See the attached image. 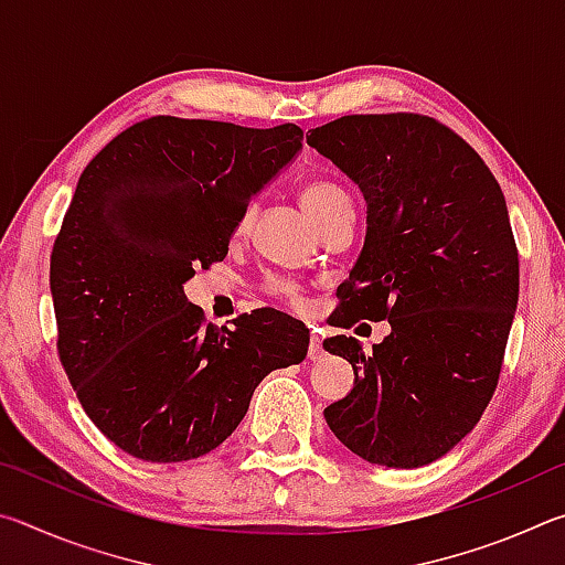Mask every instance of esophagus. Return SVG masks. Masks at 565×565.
Returning a JSON list of instances; mask_svg holds the SVG:
<instances>
[{"label": "esophagus", "mask_w": 565, "mask_h": 565, "mask_svg": "<svg viewBox=\"0 0 565 565\" xmlns=\"http://www.w3.org/2000/svg\"><path fill=\"white\" fill-rule=\"evenodd\" d=\"M323 356H327V351H323V343L319 337H311L309 341V359L311 361H321Z\"/></svg>", "instance_id": "esophagus-1"}]
</instances>
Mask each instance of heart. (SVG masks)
I'll return each mask as SVG.
<instances>
[{
	"label": "heart",
	"mask_w": 565,
	"mask_h": 565,
	"mask_svg": "<svg viewBox=\"0 0 565 565\" xmlns=\"http://www.w3.org/2000/svg\"><path fill=\"white\" fill-rule=\"evenodd\" d=\"M301 204L306 209V214L311 216V222L319 226V232L327 224H331L333 218H339L343 214H353V196L343 186L333 184V181H313V184L303 186ZM252 218H254V209H246V212L238 216L234 234L236 236L246 234ZM266 291L276 296V299L294 306L303 301L301 286L291 279H284V276H271V279L266 281Z\"/></svg>",
	"instance_id": "1"
}]
</instances>
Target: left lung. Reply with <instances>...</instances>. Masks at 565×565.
<instances>
[{
    "mask_svg": "<svg viewBox=\"0 0 565 565\" xmlns=\"http://www.w3.org/2000/svg\"><path fill=\"white\" fill-rule=\"evenodd\" d=\"M306 141L369 204L331 327L391 323L371 356L343 333L323 341L356 374L323 418L363 461L426 466L473 431L499 386L519 303L503 191L473 147L426 114H349Z\"/></svg>",
    "mask_w": 565,
    "mask_h": 565,
    "instance_id": "obj_1",
    "label": "left lung"
}]
</instances>
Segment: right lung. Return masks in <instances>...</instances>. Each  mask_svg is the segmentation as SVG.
Masks as SVG:
<instances>
[{"mask_svg":"<svg viewBox=\"0 0 565 565\" xmlns=\"http://www.w3.org/2000/svg\"><path fill=\"white\" fill-rule=\"evenodd\" d=\"M301 139L296 124L149 117L82 171L52 246L56 351L94 426L129 456L214 451L262 379L306 359L301 321L256 309L216 329L184 296Z\"/></svg>","mask_w":565,"mask_h":565,"instance_id":"right-lung-1","label":"right lung"}]
</instances>
